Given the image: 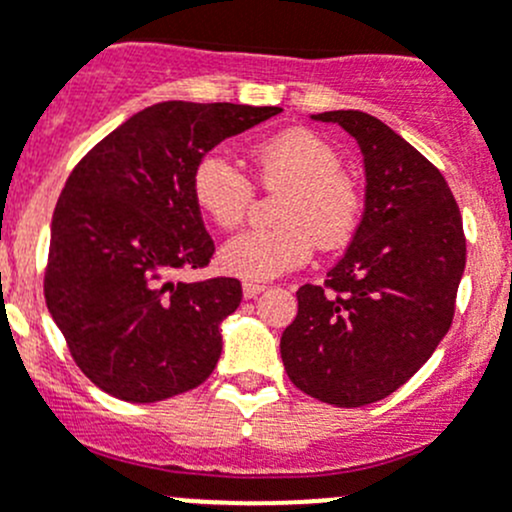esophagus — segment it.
<instances>
[{
  "instance_id": "34e87169",
  "label": "esophagus",
  "mask_w": 512,
  "mask_h": 512,
  "mask_svg": "<svg viewBox=\"0 0 512 512\" xmlns=\"http://www.w3.org/2000/svg\"><path fill=\"white\" fill-rule=\"evenodd\" d=\"M262 292H265V285H255V282H245V285H242V297L245 299H255L257 294Z\"/></svg>"
}]
</instances>
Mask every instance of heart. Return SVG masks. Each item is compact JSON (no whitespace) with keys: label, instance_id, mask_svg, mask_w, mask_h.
<instances>
[{"label":"heart","instance_id":"b5f03b06","mask_svg":"<svg viewBox=\"0 0 512 512\" xmlns=\"http://www.w3.org/2000/svg\"><path fill=\"white\" fill-rule=\"evenodd\" d=\"M265 188L287 190L280 208L282 227L245 230L220 247V265L242 280H275L302 267L314 245H347L361 218V193L342 173L339 153L304 128L267 138L252 151ZM195 205L215 225H240L252 203V183L225 153L210 151L193 170Z\"/></svg>","mask_w":512,"mask_h":512}]
</instances>
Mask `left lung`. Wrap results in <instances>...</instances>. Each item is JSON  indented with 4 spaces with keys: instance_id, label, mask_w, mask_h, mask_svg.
Listing matches in <instances>:
<instances>
[{
    "instance_id": "8db88e82",
    "label": "left lung",
    "mask_w": 512,
    "mask_h": 512,
    "mask_svg": "<svg viewBox=\"0 0 512 512\" xmlns=\"http://www.w3.org/2000/svg\"><path fill=\"white\" fill-rule=\"evenodd\" d=\"M364 156V215L324 286L297 289L280 339L294 386L354 409L394 394L436 352L466 270L463 220L446 178L364 111H324Z\"/></svg>"
}]
</instances>
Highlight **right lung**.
I'll list each match as a JSON object with an SVG mask.
<instances>
[{
    "label": "right lung",
    "mask_w": 512,
    "mask_h": 512,
    "mask_svg": "<svg viewBox=\"0 0 512 512\" xmlns=\"http://www.w3.org/2000/svg\"><path fill=\"white\" fill-rule=\"evenodd\" d=\"M280 106L163 101L108 133L66 180L44 294L79 369L106 394L153 404L195 389L242 299L235 277L178 282L213 257L193 198L205 153Z\"/></svg>",
    "instance_id": "obj_1"
}]
</instances>
